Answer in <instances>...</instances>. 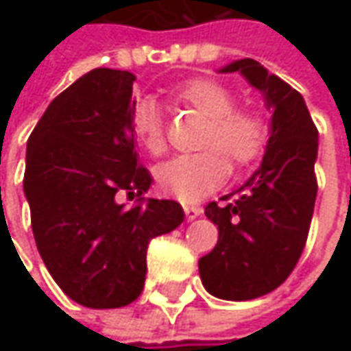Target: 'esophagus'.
I'll use <instances>...</instances> for the list:
<instances>
[{
  "mask_svg": "<svg viewBox=\"0 0 351 351\" xmlns=\"http://www.w3.org/2000/svg\"><path fill=\"white\" fill-rule=\"evenodd\" d=\"M183 210H185V217L187 221H193L201 215V207H193V205H183Z\"/></svg>",
  "mask_w": 351,
  "mask_h": 351,
  "instance_id": "34e87169",
  "label": "esophagus"
}]
</instances>
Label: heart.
Here are the masks:
<instances>
[{
    "mask_svg": "<svg viewBox=\"0 0 351 351\" xmlns=\"http://www.w3.org/2000/svg\"><path fill=\"white\" fill-rule=\"evenodd\" d=\"M178 99L195 107L209 119L201 136V152L178 156L156 168V183L166 195L193 203L221 187L232 160L236 168H246L263 154L269 128L262 115L248 109H234L236 97L217 80L197 77L176 91ZM130 130L136 142L152 156L166 152V130L160 107L144 97L134 105Z\"/></svg>",
    "mask_w": 351,
    "mask_h": 351,
    "instance_id": "1",
    "label": "heart"
}]
</instances>
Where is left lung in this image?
Listing matches in <instances>:
<instances>
[{
  "instance_id": "1",
  "label": "left lung",
  "mask_w": 351,
  "mask_h": 351,
  "mask_svg": "<svg viewBox=\"0 0 351 351\" xmlns=\"http://www.w3.org/2000/svg\"><path fill=\"white\" fill-rule=\"evenodd\" d=\"M219 72H238L271 111L260 168L230 193L232 203L205 207L219 228V242L199 260V276L210 295L250 301L277 289L303 254L317 201L318 130L303 95L260 62L242 58Z\"/></svg>"
}]
</instances>
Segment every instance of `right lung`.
Here are the masks:
<instances>
[{
	"label": "right lung",
	"instance_id": "right-lung-1",
	"mask_svg": "<svg viewBox=\"0 0 351 351\" xmlns=\"http://www.w3.org/2000/svg\"><path fill=\"white\" fill-rule=\"evenodd\" d=\"M134 74L91 70L48 105L27 142L23 191L48 274L72 301L119 308L144 287L150 240L183 223L180 203L127 209L150 189L130 130Z\"/></svg>",
	"mask_w": 351,
	"mask_h": 351
}]
</instances>
